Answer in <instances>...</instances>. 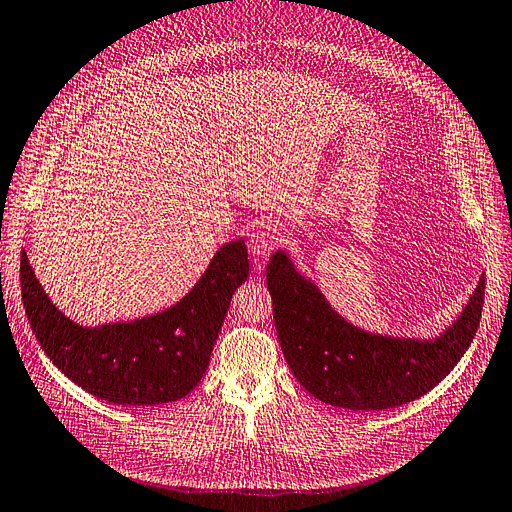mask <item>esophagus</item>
<instances>
[{
  "label": "esophagus",
  "instance_id": "34e87169",
  "mask_svg": "<svg viewBox=\"0 0 512 512\" xmlns=\"http://www.w3.org/2000/svg\"><path fill=\"white\" fill-rule=\"evenodd\" d=\"M281 237H283V231L279 222L275 220L256 222L250 233V250L262 258L269 256L281 243Z\"/></svg>",
  "mask_w": 512,
  "mask_h": 512
}]
</instances>
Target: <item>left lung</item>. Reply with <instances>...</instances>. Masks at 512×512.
<instances>
[{
    "mask_svg": "<svg viewBox=\"0 0 512 512\" xmlns=\"http://www.w3.org/2000/svg\"><path fill=\"white\" fill-rule=\"evenodd\" d=\"M267 285L281 351L315 399L353 412H382L426 395L473 342L483 311L481 275L456 321L431 338L365 332L338 315L283 250L271 256Z\"/></svg>",
    "mask_w": 512,
    "mask_h": 512,
    "instance_id": "1",
    "label": "left lung"
}]
</instances>
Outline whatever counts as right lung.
I'll list each match as a JSON object with an SVG mask.
<instances>
[{"mask_svg":"<svg viewBox=\"0 0 512 512\" xmlns=\"http://www.w3.org/2000/svg\"><path fill=\"white\" fill-rule=\"evenodd\" d=\"M248 275V248L235 239L222 245L193 290L170 309L128 323L86 327L56 309L27 254H20L25 313L44 353L84 391L117 405L187 397L206 374L231 298Z\"/></svg>","mask_w":512,"mask_h":512,"instance_id":"1","label":"right lung"}]
</instances>
